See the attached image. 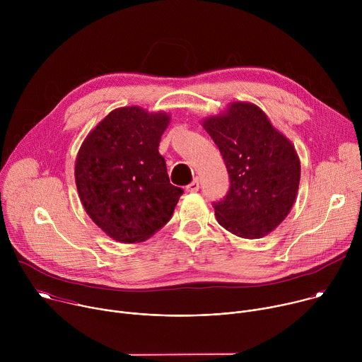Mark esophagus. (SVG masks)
<instances>
[{"mask_svg":"<svg viewBox=\"0 0 362 362\" xmlns=\"http://www.w3.org/2000/svg\"><path fill=\"white\" fill-rule=\"evenodd\" d=\"M199 180L197 179H194L192 183H189L187 186H186V192H190V193H194V192H197L199 190Z\"/></svg>","mask_w":362,"mask_h":362,"instance_id":"obj_1","label":"esophagus"}]
</instances>
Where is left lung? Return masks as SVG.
<instances>
[{"mask_svg":"<svg viewBox=\"0 0 362 362\" xmlns=\"http://www.w3.org/2000/svg\"><path fill=\"white\" fill-rule=\"evenodd\" d=\"M203 127L219 147L230 179L228 194L214 203L219 225L245 239L268 235L296 199L300 163L292 143L250 103H232Z\"/></svg>","mask_w":362,"mask_h":362,"instance_id":"obj_1","label":"left lung"}]
</instances>
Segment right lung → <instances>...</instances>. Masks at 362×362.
<instances>
[{
	"label": "right lung",
	"instance_id": "add662e5",
	"mask_svg": "<svg viewBox=\"0 0 362 362\" xmlns=\"http://www.w3.org/2000/svg\"><path fill=\"white\" fill-rule=\"evenodd\" d=\"M170 117L116 109L83 141L76 185L91 221L115 240L148 239L172 218L183 189L170 183L159 143Z\"/></svg>",
	"mask_w": 362,
	"mask_h": 362
}]
</instances>
